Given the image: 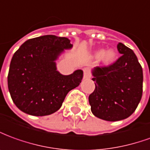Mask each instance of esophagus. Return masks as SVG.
<instances>
[{"label": "esophagus", "instance_id": "esophagus-1", "mask_svg": "<svg viewBox=\"0 0 150 150\" xmlns=\"http://www.w3.org/2000/svg\"><path fill=\"white\" fill-rule=\"evenodd\" d=\"M83 71H84V78H85V79H89V78L91 77V73H90V68L86 67V68L83 69Z\"/></svg>", "mask_w": 150, "mask_h": 150}]
</instances>
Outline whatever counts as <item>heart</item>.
<instances>
[{"label":"heart","mask_w":150,"mask_h":150,"mask_svg":"<svg viewBox=\"0 0 150 150\" xmlns=\"http://www.w3.org/2000/svg\"><path fill=\"white\" fill-rule=\"evenodd\" d=\"M98 56H103V59L104 62L106 64H111L112 63L115 58H116V53L113 50H109L107 51L106 52L104 53V50L101 49L97 52Z\"/></svg>","instance_id":"heart-1"}]
</instances>
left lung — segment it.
I'll return each instance as SVG.
<instances>
[{"label":"left lung","mask_w":150,"mask_h":150,"mask_svg":"<svg viewBox=\"0 0 150 150\" xmlns=\"http://www.w3.org/2000/svg\"><path fill=\"white\" fill-rule=\"evenodd\" d=\"M117 49L121 56L114 64L92 70L95 89L89 96L91 111L107 121L129 117L142 97L143 71L137 57L122 43Z\"/></svg>","instance_id":"obj_1"}]
</instances>
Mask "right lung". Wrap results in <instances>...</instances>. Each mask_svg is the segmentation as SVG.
<instances>
[{
  "mask_svg": "<svg viewBox=\"0 0 150 150\" xmlns=\"http://www.w3.org/2000/svg\"><path fill=\"white\" fill-rule=\"evenodd\" d=\"M73 44L65 37L48 35L28 39L12 57L8 74V88L19 110L43 116L60 109L67 94L78 86L83 71L70 75L56 70V60Z\"/></svg>",
  "mask_w": 150,
  "mask_h": 150,
  "instance_id": "obj_1",
  "label": "right lung"
}]
</instances>
